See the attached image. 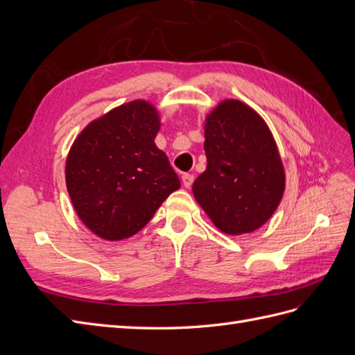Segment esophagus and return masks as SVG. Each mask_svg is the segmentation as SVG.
<instances>
[{
  "label": "esophagus",
  "instance_id": "obj_1",
  "mask_svg": "<svg viewBox=\"0 0 355 355\" xmlns=\"http://www.w3.org/2000/svg\"><path fill=\"white\" fill-rule=\"evenodd\" d=\"M182 182H184V187L185 188H191L192 187V182H194V175L185 173L184 176H182Z\"/></svg>",
  "mask_w": 355,
  "mask_h": 355
}]
</instances>
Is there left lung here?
<instances>
[{"label":"left lung","instance_id":"8db88e82","mask_svg":"<svg viewBox=\"0 0 355 355\" xmlns=\"http://www.w3.org/2000/svg\"><path fill=\"white\" fill-rule=\"evenodd\" d=\"M207 167L192 194L219 231L228 235L259 230L280 204L286 173L263 118L237 99L218 103L204 123Z\"/></svg>","mask_w":355,"mask_h":355}]
</instances>
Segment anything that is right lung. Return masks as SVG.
Listing matches in <instances>:
<instances>
[{
	"mask_svg": "<svg viewBox=\"0 0 355 355\" xmlns=\"http://www.w3.org/2000/svg\"><path fill=\"white\" fill-rule=\"evenodd\" d=\"M159 114L137 99L96 118L75 139L65 166L72 206L98 237H132L180 188L167 155L154 139Z\"/></svg>",
	"mask_w": 355,
	"mask_h": 355,
	"instance_id": "right-lung-1",
	"label": "right lung"
}]
</instances>
